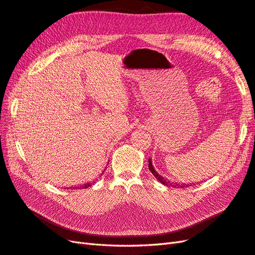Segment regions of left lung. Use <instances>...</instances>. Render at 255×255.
I'll return each instance as SVG.
<instances>
[{
  "label": "left lung",
  "mask_w": 255,
  "mask_h": 255,
  "mask_svg": "<svg viewBox=\"0 0 255 255\" xmlns=\"http://www.w3.org/2000/svg\"><path fill=\"white\" fill-rule=\"evenodd\" d=\"M148 169H149V171H151L153 174H154V177L157 179L161 184H164V185H166V186H172V187H175V188H179V187H181V188H183V187H187V186H191V185H195V183H188V184H186V183H181V184H179V183H177V182H175V183H171L170 181H168L167 179H165V178H162L160 174H158V172H156V170L154 169V167H153V164H152V159L149 158L148 159Z\"/></svg>",
  "instance_id": "obj_1"
}]
</instances>
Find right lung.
Here are the masks:
<instances>
[{
    "instance_id": "add662e5",
    "label": "right lung",
    "mask_w": 255,
    "mask_h": 255,
    "mask_svg": "<svg viewBox=\"0 0 255 255\" xmlns=\"http://www.w3.org/2000/svg\"><path fill=\"white\" fill-rule=\"evenodd\" d=\"M104 170H106V169H104ZM104 170L102 171V173L99 175V177H101V175L103 174V172H104ZM98 180V179H97ZM95 183V181L94 182H86V183L85 184H80V185H75V186H70L69 188H71V190H82V188H87V187H89V186H91Z\"/></svg>"
}]
</instances>
